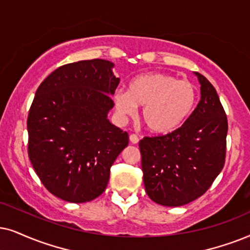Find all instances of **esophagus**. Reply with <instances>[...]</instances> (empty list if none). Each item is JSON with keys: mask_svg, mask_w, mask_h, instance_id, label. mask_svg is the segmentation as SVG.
<instances>
[{"mask_svg": "<svg viewBox=\"0 0 250 250\" xmlns=\"http://www.w3.org/2000/svg\"><path fill=\"white\" fill-rule=\"evenodd\" d=\"M129 140H130L132 144H137L138 142H140V138H138V136L135 135V134H131L130 136H129Z\"/></svg>", "mask_w": 250, "mask_h": 250, "instance_id": "obj_1", "label": "esophagus"}]
</instances>
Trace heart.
<instances>
[{
    "label": "heart",
    "mask_w": 250,
    "mask_h": 250,
    "mask_svg": "<svg viewBox=\"0 0 250 250\" xmlns=\"http://www.w3.org/2000/svg\"><path fill=\"white\" fill-rule=\"evenodd\" d=\"M197 87L165 72H147L129 83L128 91H115L113 99L120 116L134 115L142 107V121L154 135L178 130L194 112Z\"/></svg>",
    "instance_id": "1"
}]
</instances>
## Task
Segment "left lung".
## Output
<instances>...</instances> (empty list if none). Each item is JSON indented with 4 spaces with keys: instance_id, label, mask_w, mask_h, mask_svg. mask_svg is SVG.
I'll return each instance as SVG.
<instances>
[{
    "instance_id": "8db88e82",
    "label": "left lung",
    "mask_w": 250,
    "mask_h": 250,
    "mask_svg": "<svg viewBox=\"0 0 250 250\" xmlns=\"http://www.w3.org/2000/svg\"><path fill=\"white\" fill-rule=\"evenodd\" d=\"M201 100L178 130L140 142L148 197L164 207H181L204 194L225 164L227 118L216 88L203 75Z\"/></svg>"
}]
</instances>
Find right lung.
Here are the masks:
<instances>
[{"instance_id":"1","label":"right lung","mask_w":250,"mask_h":250,"mask_svg":"<svg viewBox=\"0 0 250 250\" xmlns=\"http://www.w3.org/2000/svg\"><path fill=\"white\" fill-rule=\"evenodd\" d=\"M102 59L62 65L38 87L27 118L28 158L56 197L92 201L105 191L110 167L129 136L107 118L120 83Z\"/></svg>"}]
</instances>
